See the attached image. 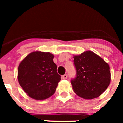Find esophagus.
Wrapping results in <instances>:
<instances>
[{"label":"esophagus","instance_id":"obj_1","mask_svg":"<svg viewBox=\"0 0 123 123\" xmlns=\"http://www.w3.org/2000/svg\"><path fill=\"white\" fill-rule=\"evenodd\" d=\"M62 78V79H67V78H68V76H67V74H64V75H63Z\"/></svg>","mask_w":123,"mask_h":123}]
</instances>
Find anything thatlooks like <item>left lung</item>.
<instances>
[{
	"label": "left lung",
	"mask_w": 123,
	"mask_h": 123,
	"mask_svg": "<svg viewBox=\"0 0 123 123\" xmlns=\"http://www.w3.org/2000/svg\"><path fill=\"white\" fill-rule=\"evenodd\" d=\"M76 77L71 80L74 92L81 98L92 99L99 97L109 86L111 74L108 64L92 51L74 55Z\"/></svg>",
	"instance_id": "obj_1"
}]
</instances>
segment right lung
<instances>
[{
  "mask_svg": "<svg viewBox=\"0 0 123 123\" xmlns=\"http://www.w3.org/2000/svg\"><path fill=\"white\" fill-rule=\"evenodd\" d=\"M54 55L50 52L34 51L19 65L18 80L25 92L31 98L42 100L55 93L61 76L56 72Z\"/></svg>",
  "mask_w": 123,
  "mask_h": 123,
  "instance_id": "1",
  "label": "right lung"
}]
</instances>
